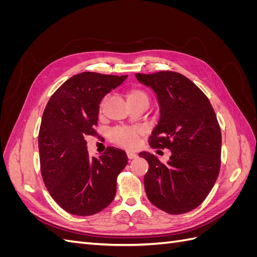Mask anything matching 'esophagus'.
Masks as SVG:
<instances>
[{
	"instance_id": "34e87169",
	"label": "esophagus",
	"mask_w": 257,
	"mask_h": 257,
	"mask_svg": "<svg viewBox=\"0 0 257 257\" xmlns=\"http://www.w3.org/2000/svg\"><path fill=\"white\" fill-rule=\"evenodd\" d=\"M126 154H127V158H128L130 160H133V159H136V158H137V153L134 152V151H127Z\"/></svg>"
}]
</instances>
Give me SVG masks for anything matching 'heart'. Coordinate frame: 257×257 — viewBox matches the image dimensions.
<instances>
[{
    "label": "heart",
    "mask_w": 257,
    "mask_h": 257,
    "mask_svg": "<svg viewBox=\"0 0 257 257\" xmlns=\"http://www.w3.org/2000/svg\"><path fill=\"white\" fill-rule=\"evenodd\" d=\"M126 100L128 105L135 106L139 103H146L147 105L149 104V94L139 88H134L128 91L126 94ZM105 100L102 102L100 108L104 106ZM112 137L115 143H118L120 146L125 148H134L137 145L138 137H139V131L137 130H128V128H118L113 132Z\"/></svg>",
    "instance_id": "obj_1"
}]
</instances>
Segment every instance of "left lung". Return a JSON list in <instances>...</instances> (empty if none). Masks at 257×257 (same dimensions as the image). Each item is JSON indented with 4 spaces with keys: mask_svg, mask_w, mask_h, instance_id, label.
<instances>
[{
    "mask_svg": "<svg viewBox=\"0 0 257 257\" xmlns=\"http://www.w3.org/2000/svg\"><path fill=\"white\" fill-rule=\"evenodd\" d=\"M135 76L152 89L160 107L149 144L172 151L166 163L150 152L139 153L149 164L144 178L147 197L167 213L189 212L205 200L220 173L222 136L215 112L201 90L181 74Z\"/></svg>",
    "mask_w": 257,
    "mask_h": 257,
    "instance_id": "obj_1",
    "label": "left lung"
}]
</instances>
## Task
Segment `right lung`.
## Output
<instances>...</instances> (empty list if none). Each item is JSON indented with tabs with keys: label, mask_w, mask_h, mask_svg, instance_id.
Returning <instances> with one entry per match:
<instances>
[{
	"label": "right lung",
	"mask_w": 257,
	"mask_h": 257,
	"mask_svg": "<svg viewBox=\"0 0 257 257\" xmlns=\"http://www.w3.org/2000/svg\"><path fill=\"white\" fill-rule=\"evenodd\" d=\"M127 75L84 72L67 79L46 106L38 134L44 183L56 203L75 215H92L113 200L116 177L127 164L125 151L108 147L90 157L88 135H94L99 104Z\"/></svg>",
	"instance_id": "obj_1"
}]
</instances>
